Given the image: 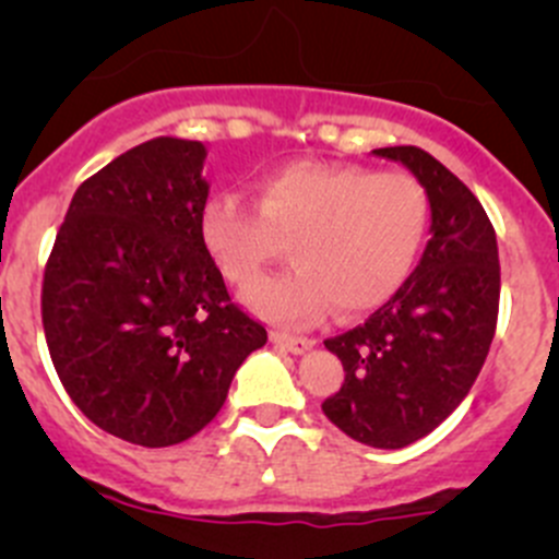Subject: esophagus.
Returning a JSON list of instances; mask_svg holds the SVG:
<instances>
[{
    "label": "esophagus",
    "instance_id": "1",
    "mask_svg": "<svg viewBox=\"0 0 559 559\" xmlns=\"http://www.w3.org/2000/svg\"><path fill=\"white\" fill-rule=\"evenodd\" d=\"M270 341H273L275 346L284 348V352H292V354H306L308 348L313 346V341H308V337L286 335V332H270Z\"/></svg>",
    "mask_w": 559,
    "mask_h": 559
}]
</instances>
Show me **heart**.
<instances>
[{"instance_id":"heart-1","label":"heart","mask_w":559,"mask_h":559,"mask_svg":"<svg viewBox=\"0 0 559 559\" xmlns=\"http://www.w3.org/2000/svg\"><path fill=\"white\" fill-rule=\"evenodd\" d=\"M257 204L218 191L202 211V240L238 286L292 243L297 267L243 295L281 324H308L332 306L341 316L381 308L414 273L430 229L419 180L357 165H281L257 180Z\"/></svg>"}]
</instances>
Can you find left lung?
<instances>
[{
	"mask_svg": "<svg viewBox=\"0 0 559 559\" xmlns=\"http://www.w3.org/2000/svg\"><path fill=\"white\" fill-rule=\"evenodd\" d=\"M414 173L430 200V240L397 295L365 324L324 346L343 362L326 419L373 449H403L430 436L467 397L500 302L498 238L473 191L416 145L376 148Z\"/></svg>",
	"mask_w": 559,
	"mask_h": 559,
	"instance_id": "obj_1",
	"label": "left lung"
}]
</instances>
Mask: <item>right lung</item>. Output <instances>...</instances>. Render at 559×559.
Listing matches in <instances>:
<instances>
[{"mask_svg":"<svg viewBox=\"0 0 559 559\" xmlns=\"http://www.w3.org/2000/svg\"><path fill=\"white\" fill-rule=\"evenodd\" d=\"M205 156L200 140L154 138L112 159L78 186L45 267L61 384L94 425L138 447L197 436L267 343L202 240Z\"/></svg>","mask_w":559,"mask_h":559,"instance_id":"add662e5","label":"right lung"}]
</instances>
